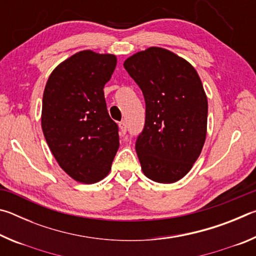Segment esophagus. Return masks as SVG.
<instances>
[{"label":"esophagus","instance_id":"obj_1","mask_svg":"<svg viewBox=\"0 0 256 256\" xmlns=\"http://www.w3.org/2000/svg\"><path fill=\"white\" fill-rule=\"evenodd\" d=\"M118 126H120V136H124V134L126 133V130H128L126 124H125V122H120V123L118 124Z\"/></svg>","mask_w":256,"mask_h":256}]
</instances>
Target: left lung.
Here are the masks:
<instances>
[{
	"label": "left lung",
	"mask_w": 256,
	"mask_h": 256,
	"mask_svg": "<svg viewBox=\"0 0 256 256\" xmlns=\"http://www.w3.org/2000/svg\"><path fill=\"white\" fill-rule=\"evenodd\" d=\"M125 70L146 100V124L136 150L141 170L158 183H175L188 174L206 136L208 98L196 68L162 47L130 56Z\"/></svg>",
	"instance_id": "obj_1"
}]
</instances>
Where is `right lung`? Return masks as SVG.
Returning a JSON list of instances; mask_svg holds the SVG:
<instances>
[{
  "instance_id": "obj_1",
  "label": "right lung",
  "mask_w": 256,
  "mask_h": 256,
  "mask_svg": "<svg viewBox=\"0 0 256 256\" xmlns=\"http://www.w3.org/2000/svg\"><path fill=\"white\" fill-rule=\"evenodd\" d=\"M116 64L112 54L78 52L54 68L45 86L42 133L60 167L80 183L106 177L118 150V128L104 94Z\"/></svg>"
}]
</instances>
